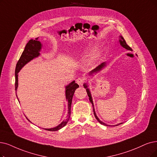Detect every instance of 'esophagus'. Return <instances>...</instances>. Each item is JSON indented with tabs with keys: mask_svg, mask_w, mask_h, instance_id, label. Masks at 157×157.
Masks as SVG:
<instances>
[{
	"mask_svg": "<svg viewBox=\"0 0 157 157\" xmlns=\"http://www.w3.org/2000/svg\"><path fill=\"white\" fill-rule=\"evenodd\" d=\"M76 82H77V83L80 86H82L83 83L84 82V79L82 78H78L77 79Z\"/></svg>",
	"mask_w": 157,
	"mask_h": 157,
	"instance_id": "esophagus-1",
	"label": "esophagus"
}]
</instances>
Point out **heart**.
<instances>
[{"label":"heart","instance_id":"1","mask_svg":"<svg viewBox=\"0 0 157 157\" xmlns=\"http://www.w3.org/2000/svg\"><path fill=\"white\" fill-rule=\"evenodd\" d=\"M96 49V46L95 45H93V44H87V46H86L84 49H82V54H84V55H89L91 53H93L95 51ZM96 58V55L95 54H93L91 56V57L88 59V60L87 61V63H86V65L87 66H91L93 62H94V60H95Z\"/></svg>","mask_w":157,"mask_h":157}]
</instances>
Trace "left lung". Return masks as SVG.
<instances>
[{
    "mask_svg": "<svg viewBox=\"0 0 157 157\" xmlns=\"http://www.w3.org/2000/svg\"><path fill=\"white\" fill-rule=\"evenodd\" d=\"M119 39H119V43H120V44H121L124 48L126 49H128V50H129V51H132V49H131V48L127 44L126 41H125V40L124 39V38H123V37H122L121 35L119 36ZM106 66H107V62H102V64H100L98 66H97L96 68H95V69H94V70H93L92 71H91L89 73V74H88V76H90V77L94 76V75H96L97 73H98V72H100V71L102 70V69H104V67H105ZM83 86H84V88H85L86 90V92H87V95H88V97H89L90 101V102L91 103V104H92V105H93L94 115H95L96 119H97V120L98 121V122L100 124H102V125H104V126H118V125H120V124H122V123H120V124H117V125H108V124H106L105 123H104V122H103L102 121H100V119L98 118V117L97 116V114H96L95 111V108H94V104H93V98H92V97H91V91H90V88L88 87L89 86H88V84H87V82H85V83H84Z\"/></svg>",
    "mask_w": 157,
    "mask_h": 157,
    "instance_id": "1",
    "label": "left lung"
}]
</instances>
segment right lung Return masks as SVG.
I'll list each match as a JSON object with an SVG mask.
<instances>
[{
    "mask_svg": "<svg viewBox=\"0 0 157 157\" xmlns=\"http://www.w3.org/2000/svg\"><path fill=\"white\" fill-rule=\"evenodd\" d=\"M39 37H37L35 40L33 39H31L27 43V44L24 48V52H22L21 57L18 60L17 64L16 65V68H15V91H17V87L18 86V73H19L21 69L26 65L27 64L28 62H29L31 60H32L33 59L37 58L40 56V52L42 49V44L40 41L38 40ZM79 87V86L75 83V81L73 80L71 82H70L68 85L66 86L65 87V94H66V99L67 102V118L66 119H64V120L62 121L59 125H58L57 126H56L53 128H44V129L50 131H58L64 127L67 124V122L70 120V115H71V102H72V98L74 95V93L75 90H77V88ZM17 97L18 98V97L17 95ZM19 102V100H18ZM28 120L31 122V121L29 120V119L26 117Z\"/></svg>",
    "mask_w": 157,
    "mask_h": 157,
    "instance_id": "1",
    "label": "right lung"
}]
</instances>
